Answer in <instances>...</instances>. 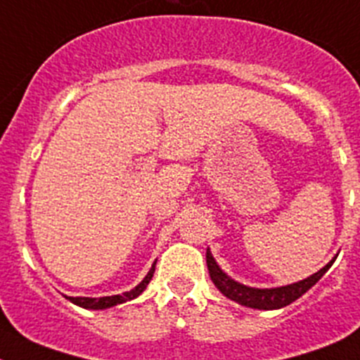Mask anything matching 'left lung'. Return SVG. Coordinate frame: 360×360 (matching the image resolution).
<instances>
[{"instance_id": "obj_1", "label": "left lung", "mask_w": 360, "mask_h": 360, "mask_svg": "<svg viewBox=\"0 0 360 360\" xmlns=\"http://www.w3.org/2000/svg\"><path fill=\"white\" fill-rule=\"evenodd\" d=\"M206 263L207 270H210V277L213 281L214 286L220 290L221 295H226L231 300L238 302V304L245 305V307L252 309H264V311H271V309H281L290 305L291 302H295L297 298H300L302 295L307 293L318 281L325 275V271L332 266L334 259L328 264H325L320 271L312 274L311 277L304 278V281L293 282V284H288V286L281 288H270V290H259V288H248L245 284L233 281L226 271L221 270L217 264L214 257L211 256L210 248L206 252Z\"/></svg>"}]
</instances>
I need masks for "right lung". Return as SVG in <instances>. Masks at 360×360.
<instances>
[{"label":"right lung","mask_w":360,"mask_h":360,"mask_svg":"<svg viewBox=\"0 0 360 360\" xmlns=\"http://www.w3.org/2000/svg\"><path fill=\"white\" fill-rule=\"evenodd\" d=\"M154 268H156V261H154V264L150 266L149 274L143 277V281L140 282L139 286L133 288L131 291H126V293H122V295H113V297H101V298H89V297H65V298L67 300L72 302V304L79 305V307L94 309V311H97V309L113 307V305H117V304H124V302L133 300V298H136L139 295L143 293V290L147 288V284L150 282V278H153Z\"/></svg>","instance_id":"1"}]
</instances>
